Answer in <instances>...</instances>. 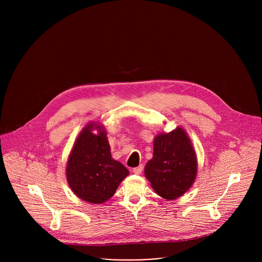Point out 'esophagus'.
I'll return each mask as SVG.
<instances>
[{"label":"esophagus","instance_id":"34e87169","mask_svg":"<svg viewBox=\"0 0 262 262\" xmlns=\"http://www.w3.org/2000/svg\"><path fill=\"white\" fill-rule=\"evenodd\" d=\"M142 171H143V166L141 165V166H139V167H137V168H134L133 169V172L135 173V174H141L142 173Z\"/></svg>","mask_w":262,"mask_h":262}]
</instances>
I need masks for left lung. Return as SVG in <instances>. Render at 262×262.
Listing matches in <instances>:
<instances>
[{"label":"left lung","mask_w":262,"mask_h":262,"mask_svg":"<svg viewBox=\"0 0 262 262\" xmlns=\"http://www.w3.org/2000/svg\"><path fill=\"white\" fill-rule=\"evenodd\" d=\"M198 161L186 132L177 126L154 140V157L145 166V177L161 197L174 200L188 192L195 182Z\"/></svg>","instance_id":"1"}]
</instances>
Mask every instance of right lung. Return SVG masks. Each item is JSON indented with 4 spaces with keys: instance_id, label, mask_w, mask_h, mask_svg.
<instances>
[{
    "instance_id": "obj_1",
    "label": "right lung",
    "mask_w": 262,
    "mask_h": 262,
    "mask_svg": "<svg viewBox=\"0 0 262 262\" xmlns=\"http://www.w3.org/2000/svg\"><path fill=\"white\" fill-rule=\"evenodd\" d=\"M128 174L112 158L104 126L89 122L79 134L67 161L66 178L73 194L86 202L101 204L114 196Z\"/></svg>"
}]
</instances>
